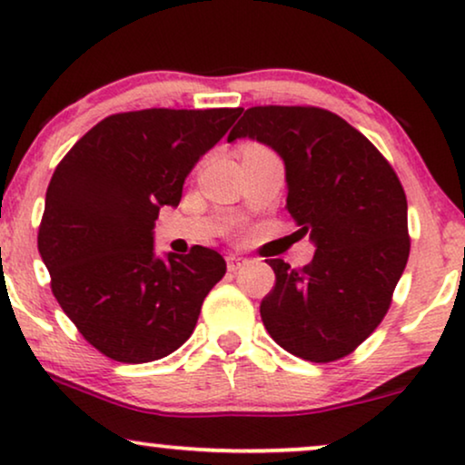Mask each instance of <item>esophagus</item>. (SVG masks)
Here are the masks:
<instances>
[{
	"label": "esophagus",
	"mask_w": 465,
	"mask_h": 465,
	"mask_svg": "<svg viewBox=\"0 0 465 465\" xmlns=\"http://www.w3.org/2000/svg\"><path fill=\"white\" fill-rule=\"evenodd\" d=\"M226 264H228V271L237 272L239 269H243V266L247 264V260L245 258H239V256H228L226 258Z\"/></svg>",
	"instance_id": "34e87169"
}]
</instances>
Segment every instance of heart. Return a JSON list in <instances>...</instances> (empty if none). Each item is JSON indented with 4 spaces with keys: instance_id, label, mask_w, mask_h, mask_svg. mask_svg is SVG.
<instances>
[{
    "instance_id": "obj_1",
    "label": "heart",
    "mask_w": 465,
    "mask_h": 465,
    "mask_svg": "<svg viewBox=\"0 0 465 465\" xmlns=\"http://www.w3.org/2000/svg\"><path fill=\"white\" fill-rule=\"evenodd\" d=\"M258 150H264L262 145H250V148H247L245 152H258Z\"/></svg>"
}]
</instances>
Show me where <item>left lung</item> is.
Segmentation results:
<instances>
[{"label": "left lung", "mask_w": 465, "mask_h": 465, "mask_svg": "<svg viewBox=\"0 0 465 465\" xmlns=\"http://www.w3.org/2000/svg\"><path fill=\"white\" fill-rule=\"evenodd\" d=\"M256 139L285 167L288 209L313 260H266L275 288L260 304L272 341L296 358L334 361L374 332L409 260V207L381 152L320 107H250L228 135Z\"/></svg>", "instance_id": "8db88e82"}]
</instances>
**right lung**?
<instances>
[{
	"mask_svg": "<svg viewBox=\"0 0 465 465\" xmlns=\"http://www.w3.org/2000/svg\"><path fill=\"white\" fill-rule=\"evenodd\" d=\"M239 116L241 107L114 114L54 169L37 250L61 309L107 358L143 364L173 353L224 277L209 247L158 256L154 224Z\"/></svg>",
	"mask_w": 465,
	"mask_h": 465,
	"instance_id": "right-lung-1",
	"label": "right lung"
}]
</instances>
